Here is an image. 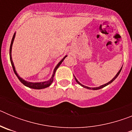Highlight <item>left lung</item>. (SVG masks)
<instances>
[{
    "label": "left lung",
    "instance_id": "obj_1",
    "mask_svg": "<svg viewBox=\"0 0 132 132\" xmlns=\"http://www.w3.org/2000/svg\"><path fill=\"white\" fill-rule=\"evenodd\" d=\"M122 68H121L120 69V71H118V73L116 75V76L114 77L113 78V79H112V80H110V81H109V82H108V83H106V84H104V85H101V86H100V87H94V88H90V87H86V86H84V85H82V84H80V82H79V81H78V80H77V79L75 77V80H76V81H77V83L79 84V85H80V86H82V87H85V88H88V89H92V90H98V89H101V88H103V87H106V86H107V85H109V84H110V83H111L112 82H113V81H114V80H115V79H116V78H117V77L118 76V75H119V74H120V71H121V70H122Z\"/></svg>",
    "mask_w": 132,
    "mask_h": 132
}]
</instances>
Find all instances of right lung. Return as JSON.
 Segmentation results:
<instances>
[{"mask_svg": "<svg viewBox=\"0 0 132 132\" xmlns=\"http://www.w3.org/2000/svg\"><path fill=\"white\" fill-rule=\"evenodd\" d=\"M15 35H16V33H14L13 37H12V41H11V44H10V62H11V64H12V68H13L14 72V73L16 74V76H17V77L18 78V79L20 80V82H22L23 85H24L25 86H26V87H29V88H34V89H42V88H47V87H50V85H51V84L52 83V82H53V77H54V75H55V71H56V70L57 69L58 67H59V65L61 64V63L63 62V61L65 59V58L67 57V55L65 56V57H63V59L60 62H59V63L57 64V65L56 66L55 68V69H54V71H53V75H52V78H51V79H50V80H49L48 81H45V82H27V81L24 80V79H22V78H20L19 76H18V74H17V73H16V70H15L14 65L13 61H12V56H11L12 55H11L12 47V44H13L14 39V38H15Z\"/></svg>", "mask_w": 132, "mask_h": 132, "instance_id": "right-lung-1", "label": "right lung"}]
</instances>
